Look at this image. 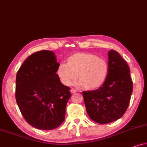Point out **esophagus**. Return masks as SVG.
I'll return each instance as SVG.
<instances>
[{"label":"esophagus","mask_w":147,"mask_h":147,"mask_svg":"<svg viewBox=\"0 0 147 147\" xmlns=\"http://www.w3.org/2000/svg\"><path fill=\"white\" fill-rule=\"evenodd\" d=\"M76 92V90H74V89H71V92L72 94H73V93H74V92Z\"/></svg>","instance_id":"esophagus-1"}]
</instances>
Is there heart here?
Masks as SVG:
<instances>
[{"instance_id": "heart-1", "label": "heart", "mask_w": 147, "mask_h": 147, "mask_svg": "<svg viewBox=\"0 0 147 147\" xmlns=\"http://www.w3.org/2000/svg\"><path fill=\"white\" fill-rule=\"evenodd\" d=\"M67 64L61 63L57 73L60 80L65 86L71 85L77 77L78 84L86 89L100 87L108 75L109 65L106 60L90 53H76L67 59Z\"/></svg>"}]
</instances>
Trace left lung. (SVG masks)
Wrapping results in <instances>:
<instances>
[{
	"instance_id": "1",
	"label": "left lung",
	"mask_w": 147,
	"mask_h": 147,
	"mask_svg": "<svg viewBox=\"0 0 147 147\" xmlns=\"http://www.w3.org/2000/svg\"><path fill=\"white\" fill-rule=\"evenodd\" d=\"M108 56L109 72L104 83L98 89L82 92L88 115L102 125L123 117L133 92L127 63L115 50L109 51Z\"/></svg>"
}]
</instances>
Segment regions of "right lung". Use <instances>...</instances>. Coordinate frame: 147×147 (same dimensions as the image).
<instances>
[{
    "instance_id": "obj_1",
    "label": "right lung",
    "mask_w": 147,
    "mask_h": 147,
    "mask_svg": "<svg viewBox=\"0 0 147 147\" xmlns=\"http://www.w3.org/2000/svg\"><path fill=\"white\" fill-rule=\"evenodd\" d=\"M59 65L53 51H40L30 55L16 74V103L26 121L37 129H55L65 121L71 94L57 75Z\"/></svg>"
}]
</instances>
